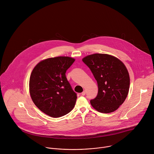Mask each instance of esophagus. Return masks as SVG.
I'll return each mask as SVG.
<instances>
[{"mask_svg": "<svg viewBox=\"0 0 154 154\" xmlns=\"http://www.w3.org/2000/svg\"><path fill=\"white\" fill-rule=\"evenodd\" d=\"M85 94H86V91H83L82 93V96H85Z\"/></svg>", "mask_w": 154, "mask_h": 154, "instance_id": "esophagus-1", "label": "esophagus"}]
</instances>
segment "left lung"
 Instances as JSON below:
<instances>
[{
  "mask_svg": "<svg viewBox=\"0 0 154 154\" xmlns=\"http://www.w3.org/2000/svg\"><path fill=\"white\" fill-rule=\"evenodd\" d=\"M82 61L91 69L98 85L97 95L90 101L92 106L103 113L116 111L129 91L130 77L125 64L118 58L105 54L87 55Z\"/></svg>",
  "mask_w": 154,
  "mask_h": 154,
  "instance_id": "obj_1",
  "label": "left lung"
}]
</instances>
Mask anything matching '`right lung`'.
Wrapping results in <instances>:
<instances>
[{
    "label": "right lung",
    "mask_w": 154,
    "mask_h": 154,
    "mask_svg": "<svg viewBox=\"0 0 154 154\" xmlns=\"http://www.w3.org/2000/svg\"><path fill=\"white\" fill-rule=\"evenodd\" d=\"M74 61L69 57L49 58L39 62L32 71L31 98L41 112L51 117L63 116L75 106L77 94L65 74Z\"/></svg>",
    "instance_id": "1"
}]
</instances>
